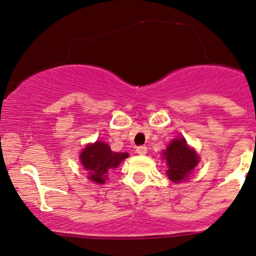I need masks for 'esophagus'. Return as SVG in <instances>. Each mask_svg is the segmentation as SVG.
<instances>
[{
    "mask_svg": "<svg viewBox=\"0 0 256 256\" xmlns=\"http://www.w3.org/2000/svg\"><path fill=\"white\" fill-rule=\"evenodd\" d=\"M136 152L138 154V155H146V154L148 152V149H146V146H138L137 149H136Z\"/></svg>",
    "mask_w": 256,
    "mask_h": 256,
    "instance_id": "esophagus-1",
    "label": "esophagus"
}]
</instances>
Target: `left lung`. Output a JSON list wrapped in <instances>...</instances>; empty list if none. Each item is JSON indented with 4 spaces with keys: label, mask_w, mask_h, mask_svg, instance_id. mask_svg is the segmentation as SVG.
<instances>
[{
    "label": "left lung",
    "mask_w": 256,
    "mask_h": 256,
    "mask_svg": "<svg viewBox=\"0 0 256 256\" xmlns=\"http://www.w3.org/2000/svg\"><path fill=\"white\" fill-rule=\"evenodd\" d=\"M167 162V176L175 184L186 180L199 163V156L184 137L175 138L162 152Z\"/></svg>",
    "instance_id": "left-lung-1"
}]
</instances>
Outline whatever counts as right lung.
I'll return each mask as SVG.
<instances>
[{
  "instance_id": "add662e5",
  "label": "right lung",
  "mask_w": 256,
  "mask_h": 256,
  "mask_svg": "<svg viewBox=\"0 0 256 256\" xmlns=\"http://www.w3.org/2000/svg\"><path fill=\"white\" fill-rule=\"evenodd\" d=\"M128 158V152H113L108 144L101 140L88 144L80 154V161L88 172V178L96 184L106 182L110 172Z\"/></svg>"
}]
</instances>
